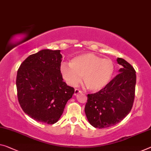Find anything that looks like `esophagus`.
Returning <instances> with one entry per match:
<instances>
[{
  "label": "esophagus",
  "mask_w": 151,
  "mask_h": 151,
  "mask_svg": "<svg viewBox=\"0 0 151 151\" xmlns=\"http://www.w3.org/2000/svg\"><path fill=\"white\" fill-rule=\"evenodd\" d=\"M80 92H82V91H81L80 90H79V89H76L75 90V92H74V94L76 95H78L79 93H80Z\"/></svg>",
  "instance_id": "esophagus-1"
}]
</instances>
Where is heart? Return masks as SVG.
<instances>
[{
  "mask_svg": "<svg viewBox=\"0 0 151 151\" xmlns=\"http://www.w3.org/2000/svg\"><path fill=\"white\" fill-rule=\"evenodd\" d=\"M114 72V65L109 59H101L92 53L73 58L70 65L63 63L61 73L65 82L76 86L83 77V83L90 91L98 92L109 83Z\"/></svg>",
  "mask_w": 151,
  "mask_h": 151,
  "instance_id": "1",
  "label": "heart"
}]
</instances>
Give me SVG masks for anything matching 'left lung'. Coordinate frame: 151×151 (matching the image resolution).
<instances>
[{"mask_svg": "<svg viewBox=\"0 0 151 151\" xmlns=\"http://www.w3.org/2000/svg\"><path fill=\"white\" fill-rule=\"evenodd\" d=\"M117 61L122 66L119 73L103 89L88 94L85 113L90 124L96 128H105L119 123L133 106L136 71L124 59L117 58Z\"/></svg>", "mask_w": 151, "mask_h": 151, "instance_id": "8db88e82", "label": "left lung"}]
</instances>
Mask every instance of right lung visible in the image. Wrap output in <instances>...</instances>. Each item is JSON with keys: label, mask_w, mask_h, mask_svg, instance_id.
Segmentation results:
<instances>
[{"label": "right lung", "mask_w": 151, "mask_h": 151, "mask_svg": "<svg viewBox=\"0 0 151 151\" xmlns=\"http://www.w3.org/2000/svg\"><path fill=\"white\" fill-rule=\"evenodd\" d=\"M61 50L44 49L31 55L17 71L18 101L26 114L37 122H58L74 88L63 82Z\"/></svg>", "instance_id": "add662e5"}]
</instances>
